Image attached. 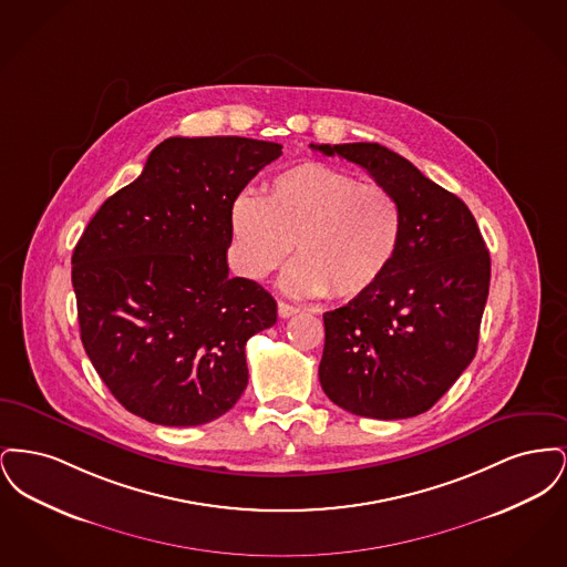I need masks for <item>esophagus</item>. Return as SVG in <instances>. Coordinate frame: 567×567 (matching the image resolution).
<instances>
[{
	"label": "esophagus",
	"mask_w": 567,
	"mask_h": 567,
	"mask_svg": "<svg viewBox=\"0 0 567 567\" xmlns=\"http://www.w3.org/2000/svg\"><path fill=\"white\" fill-rule=\"evenodd\" d=\"M297 312H299V306L287 303V301H278V317L280 319H289V317H293Z\"/></svg>",
	"instance_id": "esophagus-1"
}]
</instances>
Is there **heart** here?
I'll use <instances>...</instances> for the list:
<instances>
[{"mask_svg":"<svg viewBox=\"0 0 567 567\" xmlns=\"http://www.w3.org/2000/svg\"><path fill=\"white\" fill-rule=\"evenodd\" d=\"M229 223L246 276H270L296 248L282 289L336 299L372 289L395 261L404 234L402 208L391 190L324 163L276 174L264 197L238 195Z\"/></svg>","mask_w":567,"mask_h":567,"instance_id":"heart-1","label":"heart"}]
</instances>
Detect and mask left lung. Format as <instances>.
Masks as SVG:
<instances>
[{"instance_id":"1","label":"left lung","mask_w":567,"mask_h":567,"mask_svg":"<svg viewBox=\"0 0 567 567\" xmlns=\"http://www.w3.org/2000/svg\"><path fill=\"white\" fill-rule=\"evenodd\" d=\"M391 190L404 216L395 261L372 289L324 312V395L368 419L427 412L472 363L491 257L470 208L377 142L321 144Z\"/></svg>"}]
</instances>
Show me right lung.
I'll return each mask as SVG.
<instances>
[{
    "label": "right lung",
    "mask_w": 567,
    "mask_h": 567,
    "mask_svg": "<svg viewBox=\"0 0 567 567\" xmlns=\"http://www.w3.org/2000/svg\"><path fill=\"white\" fill-rule=\"evenodd\" d=\"M280 155L238 135L167 137L86 225L72 255L82 347L135 416L193 427L240 400L244 347L276 323V301L229 276V215Z\"/></svg>",
    "instance_id": "1"
}]
</instances>
